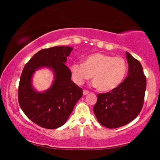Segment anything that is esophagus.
Masks as SVG:
<instances>
[{"label": "esophagus", "mask_w": 160, "mask_h": 160, "mask_svg": "<svg viewBox=\"0 0 160 160\" xmlns=\"http://www.w3.org/2000/svg\"><path fill=\"white\" fill-rule=\"evenodd\" d=\"M89 93V91H87V90H83L82 91V94H83V95H88Z\"/></svg>", "instance_id": "obj_1"}]
</instances>
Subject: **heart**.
Wrapping results in <instances>:
<instances>
[{
	"label": "heart",
	"instance_id": "heart-1",
	"mask_svg": "<svg viewBox=\"0 0 160 160\" xmlns=\"http://www.w3.org/2000/svg\"><path fill=\"white\" fill-rule=\"evenodd\" d=\"M128 66L122 57L96 52L89 55L83 64L75 62L71 66L73 80L81 85L93 78V86L102 92L113 90L122 83L127 74Z\"/></svg>",
	"mask_w": 160,
	"mask_h": 160
}]
</instances>
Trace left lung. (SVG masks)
<instances>
[{
  "label": "left lung",
  "instance_id": "8db88e82",
  "mask_svg": "<svg viewBox=\"0 0 160 160\" xmlns=\"http://www.w3.org/2000/svg\"><path fill=\"white\" fill-rule=\"evenodd\" d=\"M128 76L117 88L98 95L93 111L99 123L116 128L129 123L142 109L146 90V77L141 63L126 52Z\"/></svg>",
  "mask_w": 160,
  "mask_h": 160
}]
</instances>
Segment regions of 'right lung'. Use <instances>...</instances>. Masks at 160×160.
<instances>
[{
	"instance_id": "add662e5",
	"label": "right lung",
	"mask_w": 160,
	"mask_h": 160,
	"mask_svg": "<svg viewBox=\"0 0 160 160\" xmlns=\"http://www.w3.org/2000/svg\"><path fill=\"white\" fill-rule=\"evenodd\" d=\"M73 47L58 46L40 50L24 67L20 78L18 99L20 108L32 122L49 129L63 126L82 97V90L71 80L65 65ZM49 68L54 78L52 85L43 92L37 91L32 80L36 70Z\"/></svg>"
}]
</instances>
